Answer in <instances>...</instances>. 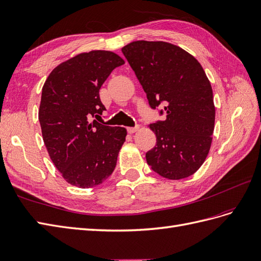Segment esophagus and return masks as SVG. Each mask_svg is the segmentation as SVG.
I'll use <instances>...</instances> for the list:
<instances>
[{
    "label": "esophagus",
    "mask_w": 261,
    "mask_h": 261,
    "mask_svg": "<svg viewBox=\"0 0 261 261\" xmlns=\"http://www.w3.org/2000/svg\"><path fill=\"white\" fill-rule=\"evenodd\" d=\"M126 130H128V132L130 133V135H132V133H135L136 131L139 130V125H136V126H129V128H126Z\"/></svg>",
    "instance_id": "34e87169"
}]
</instances>
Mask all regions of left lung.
<instances>
[{"instance_id":"8db88e82","label":"left lung","mask_w":261,"mask_h":261,"mask_svg":"<svg viewBox=\"0 0 261 261\" xmlns=\"http://www.w3.org/2000/svg\"><path fill=\"white\" fill-rule=\"evenodd\" d=\"M122 53L150 108L165 115L150 124L156 144L145 153L146 162L165 178L194 174L208 154L215 123L213 90L203 67L188 51L165 42H133Z\"/></svg>"}]
</instances>
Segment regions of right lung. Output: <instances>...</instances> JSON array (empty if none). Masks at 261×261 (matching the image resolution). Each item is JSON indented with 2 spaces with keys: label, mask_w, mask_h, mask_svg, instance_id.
Here are the masks:
<instances>
[{
  "label": "right lung",
  "mask_w": 261,
  "mask_h": 261,
  "mask_svg": "<svg viewBox=\"0 0 261 261\" xmlns=\"http://www.w3.org/2000/svg\"><path fill=\"white\" fill-rule=\"evenodd\" d=\"M123 64L112 51L83 53L57 66L43 86L38 120L44 143L63 177L77 188H95L116 168L126 130L91 119L106 110L99 97L105 80Z\"/></svg>",
  "instance_id": "right-lung-1"
}]
</instances>
